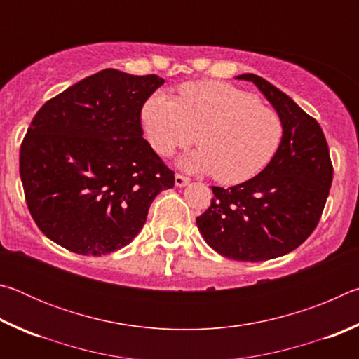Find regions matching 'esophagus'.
Returning <instances> with one entry per match:
<instances>
[{"label":"esophagus","mask_w":359,"mask_h":359,"mask_svg":"<svg viewBox=\"0 0 359 359\" xmlns=\"http://www.w3.org/2000/svg\"><path fill=\"white\" fill-rule=\"evenodd\" d=\"M174 182H175V187H185L188 182H190V179L185 177V175H182V174H175Z\"/></svg>","instance_id":"1"}]
</instances>
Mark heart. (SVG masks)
Listing matches in <instances>:
<instances>
[{
	"label": "heart",
	"mask_w": 359,
	"mask_h": 359,
	"mask_svg": "<svg viewBox=\"0 0 359 359\" xmlns=\"http://www.w3.org/2000/svg\"><path fill=\"white\" fill-rule=\"evenodd\" d=\"M145 136L156 154L171 156L196 142L198 150L179 165L214 174L222 184H241L269 165L280 145L283 126L274 109L234 85L204 81L180 87L179 100L155 92L142 107Z\"/></svg>",
	"instance_id": "obj_1"
}]
</instances>
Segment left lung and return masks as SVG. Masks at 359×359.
I'll return each instance as SVG.
<instances>
[{"label": "left lung", "instance_id": "1", "mask_svg": "<svg viewBox=\"0 0 359 359\" xmlns=\"http://www.w3.org/2000/svg\"><path fill=\"white\" fill-rule=\"evenodd\" d=\"M253 82L282 120L283 135L263 171L239 185L212 187L209 209L196 218L204 241L222 257L266 261L299 247L317 228L332 182V163L318 121L257 74Z\"/></svg>", "mask_w": 359, "mask_h": 359}]
</instances>
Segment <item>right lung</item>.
<instances>
[{
	"mask_svg": "<svg viewBox=\"0 0 359 359\" xmlns=\"http://www.w3.org/2000/svg\"><path fill=\"white\" fill-rule=\"evenodd\" d=\"M165 79L102 69L48 100L20 145L29 214L79 255L128 245L174 172L142 137L144 102Z\"/></svg>",
	"mask_w": 359,
	"mask_h": 359,
	"instance_id": "1",
	"label": "right lung"
}]
</instances>
